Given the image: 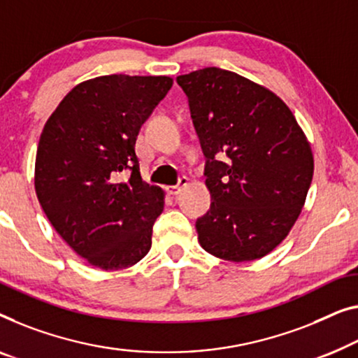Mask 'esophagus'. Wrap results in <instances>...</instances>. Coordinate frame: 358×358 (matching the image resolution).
Listing matches in <instances>:
<instances>
[{"label": "esophagus", "mask_w": 358, "mask_h": 358, "mask_svg": "<svg viewBox=\"0 0 358 358\" xmlns=\"http://www.w3.org/2000/svg\"><path fill=\"white\" fill-rule=\"evenodd\" d=\"M187 182H189V179L187 178H180L179 179V182L176 184V185H168L166 187V192L169 195H178L180 190H182V187H185V185H187Z\"/></svg>", "instance_id": "obj_1"}]
</instances>
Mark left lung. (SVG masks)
Wrapping results in <instances>:
<instances>
[{
    "label": "left lung",
    "mask_w": 358,
    "mask_h": 358,
    "mask_svg": "<svg viewBox=\"0 0 358 358\" xmlns=\"http://www.w3.org/2000/svg\"><path fill=\"white\" fill-rule=\"evenodd\" d=\"M176 80L189 98L213 200L195 222L200 245L229 262L268 255L312 184L307 137L281 98L236 72L205 67Z\"/></svg>",
    "instance_id": "obj_1"
}]
</instances>
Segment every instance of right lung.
I'll return each mask as SVG.
<instances>
[{
    "label": "right lung",
    "mask_w": 358,
    "mask_h": 358,
    "mask_svg": "<svg viewBox=\"0 0 358 358\" xmlns=\"http://www.w3.org/2000/svg\"><path fill=\"white\" fill-rule=\"evenodd\" d=\"M171 87L166 76L95 77L67 93L45 124L35 192L56 232L92 266H132L152 247L164 192L142 180L136 141ZM126 169L131 178L119 181Z\"/></svg>",
    "instance_id": "right-lung-1"
}]
</instances>
